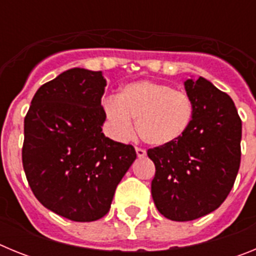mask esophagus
I'll return each instance as SVG.
<instances>
[{"instance_id": "obj_1", "label": "esophagus", "mask_w": 256, "mask_h": 256, "mask_svg": "<svg viewBox=\"0 0 256 256\" xmlns=\"http://www.w3.org/2000/svg\"><path fill=\"white\" fill-rule=\"evenodd\" d=\"M136 154H137V156H138L140 159H142V158L146 156V151H144V148H136Z\"/></svg>"}]
</instances>
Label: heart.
<instances>
[{
    "label": "heart",
    "instance_id": "obj_1",
    "mask_svg": "<svg viewBox=\"0 0 256 256\" xmlns=\"http://www.w3.org/2000/svg\"><path fill=\"white\" fill-rule=\"evenodd\" d=\"M110 130L119 141L130 140L134 130L146 144L164 148L180 141L194 120L191 97L174 87L154 80H138L122 88L119 97L104 101Z\"/></svg>",
    "mask_w": 256,
    "mask_h": 256
}]
</instances>
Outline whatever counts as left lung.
Returning <instances> with one entry per match:
<instances>
[{
	"mask_svg": "<svg viewBox=\"0 0 256 256\" xmlns=\"http://www.w3.org/2000/svg\"><path fill=\"white\" fill-rule=\"evenodd\" d=\"M194 102V120L180 141L154 148V202L165 218L194 220L214 212L227 198L241 162L242 123L234 101L200 76L184 82Z\"/></svg>",
	"mask_w": 256,
	"mask_h": 256,
	"instance_id": "8db88e82",
	"label": "left lung"
}]
</instances>
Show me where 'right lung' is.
<instances>
[{
  "mask_svg": "<svg viewBox=\"0 0 256 256\" xmlns=\"http://www.w3.org/2000/svg\"><path fill=\"white\" fill-rule=\"evenodd\" d=\"M102 72L73 68L36 92L24 119L22 166L40 204L74 222L110 210L115 190L134 162V148L102 133Z\"/></svg>",
  "mask_w": 256,
  "mask_h": 256,
  "instance_id": "add662e5",
  "label": "right lung"
}]
</instances>
